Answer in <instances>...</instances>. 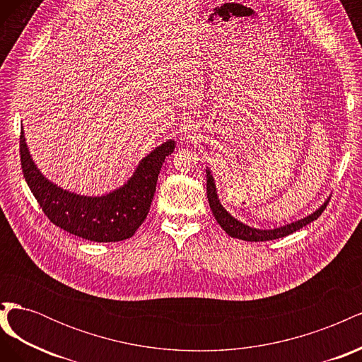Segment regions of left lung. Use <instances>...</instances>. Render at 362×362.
<instances>
[{
	"label": "left lung",
	"instance_id": "left-lung-1",
	"mask_svg": "<svg viewBox=\"0 0 362 362\" xmlns=\"http://www.w3.org/2000/svg\"><path fill=\"white\" fill-rule=\"evenodd\" d=\"M205 172H206V198H208V204H210V208L216 217L217 223L223 228V231L228 235L245 240V242H267V240H276L281 237H286L288 234H293L298 231V229L314 222L315 218L323 213L327 202H329V201H325L319 208H317L315 211H313L311 214H308L303 218H299V221H294L291 223L273 228V229H259V228H254V226H249L243 222H240L238 218H235L234 216H231V213H228L225 210V206L221 204V201H218L216 182H214V178L211 175V170L206 168Z\"/></svg>",
	"mask_w": 362,
	"mask_h": 362
}]
</instances>
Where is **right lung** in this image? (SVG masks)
Wrapping results in <instances>:
<instances>
[{
	"mask_svg": "<svg viewBox=\"0 0 362 362\" xmlns=\"http://www.w3.org/2000/svg\"><path fill=\"white\" fill-rule=\"evenodd\" d=\"M21 166L42 211L63 231L90 242L110 243L133 237L146 218L154 198L158 173L175 149L169 139L140 160L131 178L119 189L101 196H86L49 181L33 161L21 129Z\"/></svg>",
	"mask_w": 362,
	"mask_h": 362,
	"instance_id": "right-lung-1",
	"label": "right lung"
}]
</instances>
